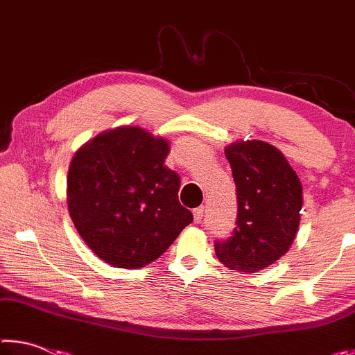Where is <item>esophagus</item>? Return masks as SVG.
I'll return each instance as SVG.
<instances>
[{"instance_id":"obj_1","label":"esophagus","mask_w":355,"mask_h":355,"mask_svg":"<svg viewBox=\"0 0 355 355\" xmlns=\"http://www.w3.org/2000/svg\"><path fill=\"white\" fill-rule=\"evenodd\" d=\"M203 214H205V208L203 207H199L194 209V222L196 224H200L202 219H203Z\"/></svg>"}]
</instances>
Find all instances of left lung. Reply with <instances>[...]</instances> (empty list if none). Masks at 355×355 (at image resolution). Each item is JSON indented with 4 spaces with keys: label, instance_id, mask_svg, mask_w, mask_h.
<instances>
[{
    "label": "left lung",
    "instance_id": "8db88e82",
    "mask_svg": "<svg viewBox=\"0 0 355 355\" xmlns=\"http://www.w3.org/2000/svg\"><path fill=\"white\" fill-rule=\"evenodd\" d=\"M236 184L238 216L232 236L218 239L219 261L236 272H257L286 254L297 233L302 184L284 153L263 141L225 148Z\"/></svg>",
    "mask_w": 355,
    "mask_h": 355
}]
</instances>
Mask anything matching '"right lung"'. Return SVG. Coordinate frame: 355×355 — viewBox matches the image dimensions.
<instances>
[{
  "label": "right lung",
  "instance_id": "add662e5",
  "mask_svg": "<svg viewBox=\"0 0 355 355\" xmlns=\"http://www.w3.org/2000/svg\"><path fill=\"white\" fill-rule=\"evenodd\" d=\"M169 142L139 127L94 137L69 167L67 205L78 233L101 260L137 269L163 255L192 213L178 202Z\"/></svg>",
  "mask_w": 355,
  "mask_h": 355
}]
</instances>
